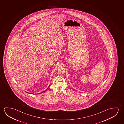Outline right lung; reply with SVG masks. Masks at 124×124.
I'll return each instance as SVG.
<instances>
[{
	"instance_id": "obj_1",
	"label": "right lung",
	"mask_w": 124,
	"mask_h": 124,
	"mask_svg": "<svg viewBox=\"0 0 124 124\" xmlns=\"http://www.w3.org/2000/svg\"><path fill=\"white\" fill-rule=\"evenodd\" d=\"M49 87H48V88H49ZM48 88H47V89H46V91H43V92H42V93H43V92H45V91H46V90H47V89H48ZM26 93H30L27 92H26Z\"/></svg>"
}]
</instances>
